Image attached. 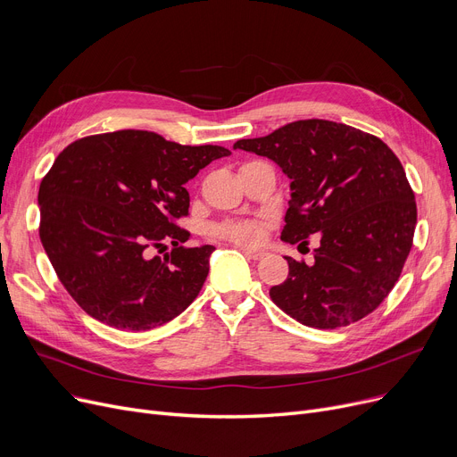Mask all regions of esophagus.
I'll return each mask as SVG.
<instances>
[{"mask_svg": "<svg viewBox=\"0 0 457 457\" xmlns=\"http://www.w3.org/2000/svg\"><path fill=\"white\" fill-rule=\"evenodd\" d=\"M241 250H243V253H245L246 257H250V259H253V261H261L262 257H267V252H265V250H255V248H246V246H243Z\"/></svg>", "mask_w": 457, "mask_h": 457, "instance_id": "1", "label": "esophagus"}]
</instances>
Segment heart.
<instances>
[{
    "mask_svg": "<svg viewBox=\"0 0 457 457\" xmlns=\"http://www.w3.org/2000/svg\"><path fill=\"white\" fill-rule=\"evenodd\" d=\"M262 231H265V228H262V222L257 219L224 222L212 229L216 237L226 238V241H231L237 245H248V246L261 241Z\"/></svg>",
    "mask_w": 457,
    "mask_h": 457,
    "instance_id": "b5f03b06",
    "label": "heart"
}]
</instances>
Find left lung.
Segmentation results:
<instances>
[{
	"mask_svg": "<svg viewBox=\"0 0 457 457\" xmlns=\"http://www.w3.org/2000/svg\"><path fill=\"white\" fill-rule=\"evenodd\" d=\"M272 159L291 179L281 238L307 245L315 262L285 257L289 276L272 302L303 326L335 329L387 298L413 246L417 204L403 166L381 138L329 120H298L233 144Z\"/></svg>",
	"mask_w": 457,
	"mask_h": 457,
	"instance_id": "8db88e82",
	"label": "left lung"
}]
</instances>
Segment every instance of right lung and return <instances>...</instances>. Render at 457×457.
<instances>
[{
	"label": "right lung",
	"mask_w": 457,
	"mask_h": 457,
	"mask_svg": "<svg viewBox=\"0 0 457 457\" xmlns=\"http://www.w3.org/2000/svg\"><path fill=\"white\" fill-rule=\"evenodd\" d=\"M222 146H181L152 131L90 135L66 146L38 188L40 241L68 295L92 319L146 331L195 302L214 246L185 248L183 187ZM172 242L164 260L145 250Z\"/></svg>",
	"instance_id": "right-lung-1"
}]
</instances>
